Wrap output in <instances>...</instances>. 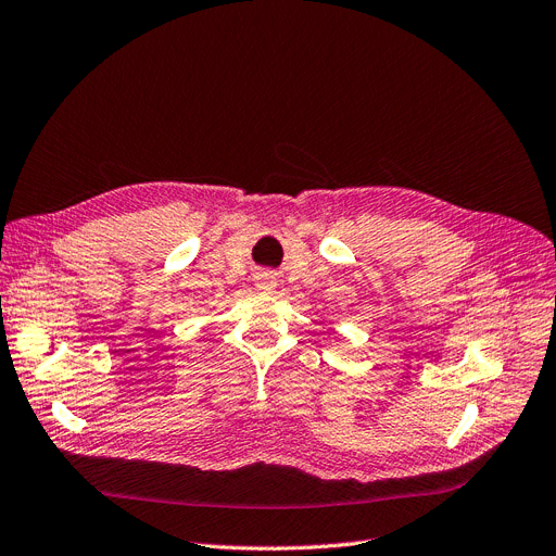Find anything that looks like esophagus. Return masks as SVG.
Masks as SVG:
<instances>
[{"label":"esophagus","mask_w":556,"mask_h":556,"mask_svg":"<svg viewBox=\"0 0 556 556\" xmlns=\"http://www.w3.org/2000/svg\"><path fill=\"white\" fill-rule=\"evenodd\" d=\"M256 288L261 293H273L275 288H277V279H275V275H270V273H263V275H258L256 277Z\"/></svg>","instance_id":"34e87169"}]
</instances>
